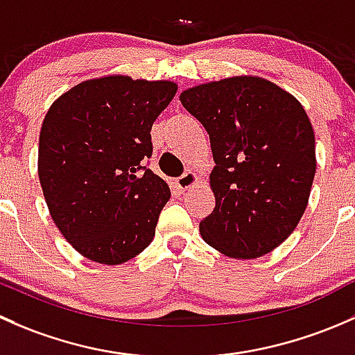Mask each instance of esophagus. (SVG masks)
Here are the masks:
<instances>
[{
	"label": "esophagus",
	"mask_w": 355,
	"mask_h": 355,
	"mask_svg": "<svg viewBox=\"0 0 355 355\" xmlns=\"http://www.w3.org/2000/svg\"><path fill=\"white\" fill-rule=\"evenodd\" d=\"M174 184H176V188L179 189V193L188 191V189H191L193 186L196 184V174H195V173H191V171H189V173L182 174L181 178H178V179H176V182H174Z\"/></svg>",
	"instance_id": "esophagus-1"
}]
</instances>
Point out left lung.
I'll return each instance as SVG.
<instances>
[{
	"mask_svg": "<svg viewBox=\"0 0 355 355\" xmlns=\"http://www.w3.org/2000/svg\"><path fill=\"white\" fill-rule=\"evenodd\" d=\"M179 101L210 137L215 208L203 241L239 259L263 257L297 227L311 193L314 131L295 97L259 76L184 90Z\"/></svg>",
	"mask_w": 355,
	"mask_h": 355,
	"instance_id": "obj_1",
	"label": "left lung"
}]
</instances>
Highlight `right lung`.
Returning a JSON list of instances; mask_svg holds the SVG:
<instances>
[{
  "label": "right lung",
  "instance_id": "add662e5",
  "mask_svg": "<svg viewBox=\"0 0 355 355\" xmlns=\"http://www.w3.org/2000/svg\"><path fill=\"white\" fill-rule=\"evenodd\" d=\"M176 92L166 80L102 76L69 89L47 111L37 162L44 198L85 258L121 265L152 243L171 189L145 162L152 124Z\"/></svg>",
  "mask_w": 355,
  "mask_h": 355
}]
</instances>
